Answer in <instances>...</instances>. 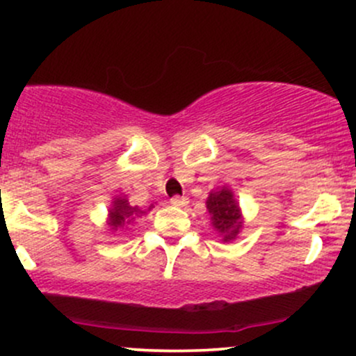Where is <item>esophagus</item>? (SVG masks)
Segmentation results:
<instances>
[{
    "mask_svg": "<svg viewBox=\"0 0 356 356\" xmlns=\"http://www.w3.org/2000/svg\"><path fill=\"white\" fill-rule=\"evenodd\" d=\"M171 204L177 205V207H185V205L188 204V198H186V197H178V195H177V197L171 198Z\"/></svg>",
    "mask_w": 356,
    "mask_h": 356,
    "instance_id": "obj_1",
    "label": "esophagus"
}]
</instances>
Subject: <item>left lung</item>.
I'll list each match as a JSON object with an SVG mask.
<instances>
[{
    "instance_id": "obj_1",
    "label": "left lung",
    "mask_w": 356,
    "mask_h": 356,
    "mask_svg": "<svg viewBox=\"0 0 356 356\" xmlns=\"http://www.w3.org/2000/svg\"><path fill=\"white\" fill-rule=\"evenodd\" d=\"M205 205L209 210L210 224H212L213 231L220 236V241L231 243V241L238 239L243 231L244 217L232 188L224 185L210 190Z\"/></svg>"
}]
</instances>
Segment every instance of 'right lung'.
<instances>
[{
  "label": "right lung",
  "instance_id": "1",
  "mask_svg": "<svg viewBox=\"0 0 356 356\" xmlns=\"http://www.w3.org/2000/svg\"><path fill=\"white\" fill-rule=\"evenodd\" d=\"M152 209H154V204L149 205L147 209H140L139 205L129 204L127 195H117V197L112 198V204L108 207V216H106L108 231L113 234V232H118L120 229H127V225H131L137 217L146 216Z\"/></svg>",
  "mask_w": 356,
  "mask_h": 356
}]
</instances>
